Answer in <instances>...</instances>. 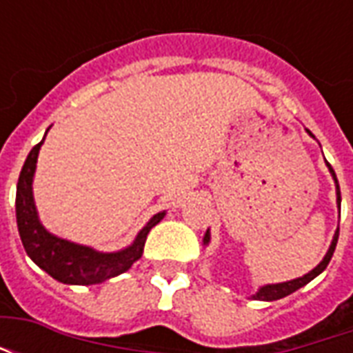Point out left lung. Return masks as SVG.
<instances>
[{
	"mask_svg": "<svg viewBox=\"0 0 353 353\" xmlns=\"http://www.w3.org/2000/svg\"><path fill=\"white\" fill-rule=\"evenodd\" d=\"M327 166L331 170V174L334 177V183H336V200H339V206H341V187H339V181H336V174H334V170L331 168V164L327 162ZM210 242V232H206V236H204V244ZM336 242H339V230L334 232V238L333 242H331V248H329V252L327 255L323 257V261L319 263L312 272L304 274L303 278H296V280H291V281H283V283H274V285H265V288L259 289V293L255 295V299H261V301H278V299H283V296L291 295V293H295L296 289H301L303 285H306L308 281H312L318 274H321L323 270L327 268L329 265V261L333 257L334 253V248H336Z\"/></svg>",
	"mask_w": 353,
	"mask_h": 353,
	"instance_id": "left-lung-1",
	"label": "left lung"
}]
</instances>
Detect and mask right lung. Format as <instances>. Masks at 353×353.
Wrapping results in <instances>:
<instances>
[{
    "label": "right lung",
    "mask_w": 353,
    "mask_h": 353,
    "mask_svg": "<svg viewBox=\"0 0 353 353\" xmlns=\"http://www.w3.org/2000/svg\"><path fill=\"white\" fill-rule=\"evenodd\" d=\"M43 141H39L30 151L17 183V225H19L22 245L30 255V259L54 280L72 285H94L126 272L141 257L147 234L157 223H161L164 212L154 215L139 230L134 244L123 252L98 253L85 245L72 244L68 240L52 236L43 229V225L37 219L34 196H32V179H34L35 162Z\"/></svg>",
    "instance_id": "right-lung-1"
}]
</instances>
